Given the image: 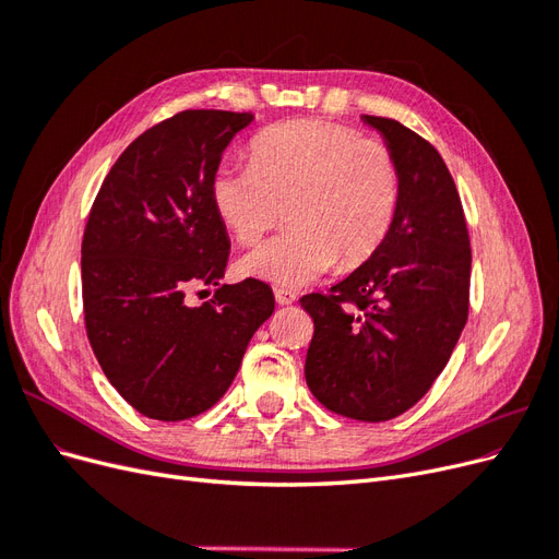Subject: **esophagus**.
Returning a JSON list of instances; mask_svg holds the SVG:
<instances>
[{
    "instance_id": "1",
    "label": "esophagus",
    "mask_w": 559,
    "mask_h": 559,
    "mask_svg": "<svg viewBox=\"0 0 559 559\" xmlns=\"http://www.w3.org/2000/svg\"><path fill=\"white\" fill-rule=\"evenodd\" d=\"M275 300L277 306H292V302H296V294L294 292H286V289H275Z\"/></svg>"
}]
</instances>
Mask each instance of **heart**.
Segmentation results:
<instances>
[{"label":"heart","mask_w":559,"mask_h":559,"mask_svg":"<svg viewBox=\"0 0 559 559\" xmlns=\"http://www.w3.org/2000/svg\"><path fill=\"white\" fill-rule=\"evenodd\" d=\"M210 200L222 226L253 245L289 218V228L240 259L245 277L306 286L341 263H366L386 240L399 207V170L389 151L324 121L267 128L249 142V165L216 167Z\"/></svg>","instance_id":"heart-1"}]
</instances>
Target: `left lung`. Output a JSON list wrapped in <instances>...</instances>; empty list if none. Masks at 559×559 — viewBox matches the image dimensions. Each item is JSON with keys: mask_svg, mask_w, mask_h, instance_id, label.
Here are the masks:
<instances>
[{"mask_svg": "<svg viewBox=\"0 0 559 559\" xmlns=\"http://www.w3.org/2000/svg\"><path fill=\"white\" fill-rule=\"evenodd\" d=\"M361 121L396 163L399 207L373 257L331 296L300 300L314 321L306 380L329 411L384 421L413 408L450 361L468 317L471 247L441 154L394 118Z\"/></svg>", "mask_w": 559, "mask_h": 559, "instance_id": "left-lung-1", "label": "left lung"}]
</instances>
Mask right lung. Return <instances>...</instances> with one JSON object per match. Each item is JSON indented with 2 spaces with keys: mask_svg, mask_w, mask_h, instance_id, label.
Segmentation results:
<instances>
[{
  "mask_svg": "<svg viewBox=\"0 0 559 559\" xmlns=\"http://www.w3.org/2000/svg\"><path fill=\"white\" fill-rule=\"evenodd\" d=\"M253 114L181 111L140 134L111 167L81 245L86 331L134 411L189 419L226 394L251 335L275 312L267 284H224L212 304L185 294L224 280L230 240L210 183Z\"/></svg>",
  "mask_w": 559,
  "mask_h": 559,
  "instance_id": "obj_1",
  "label": "right lung"
}]
</instances>
